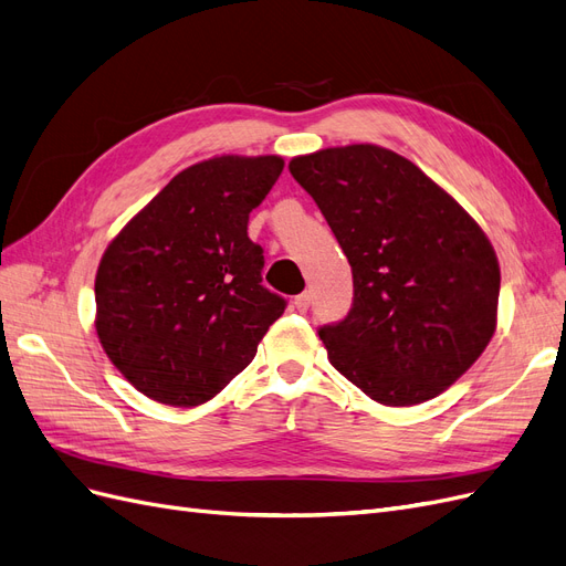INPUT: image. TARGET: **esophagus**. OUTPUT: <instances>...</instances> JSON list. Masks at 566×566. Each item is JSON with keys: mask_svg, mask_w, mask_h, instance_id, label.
<instances>
[{"mask_svg": "<svg viewBox=\"0 0 566 566\" xmlns=\"http://www.w3.org/2000/svg\"><path fill=\"white\" fill-rule=\"evenodd\" d=\"M310 302H312V295L310 293H302V295H297L293 300V306H295L297 312H306V310H310Z\"/></svg>", "mask_w": 566, "mask_h": 566, "instance_id": "1", "label": "esophagus"}]
</instances>
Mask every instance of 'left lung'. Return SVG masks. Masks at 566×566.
Returning <instances> with one entry per match:
<instances>
[{
  "mask_svg": "<svg viewBox=\"0 0 566 566\" xmlns=\"http://www.w3.org/2000/svg\"><path fill=\"white\" fill-rule=\"evenodd\" d=\"M354 276L345 321L318 331L331 364L373 401L449 389L491 342L501 266L482 227L418 165L375 144L290 160Z\"/></svg>",
  "mask_w": 566,
  "mask_h": 566,
  "instance_id": "8db88e82",
  "label": "left lung"
}]
</instances>
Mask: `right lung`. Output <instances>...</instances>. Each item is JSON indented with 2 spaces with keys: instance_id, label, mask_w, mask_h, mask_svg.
Returning a JSON list of instances; mask_svg holds the SVG:
<instances>
[{
  "instance_id": "right-lung-1",
  "label": "right lung",
  "mask_w": 566,
  "mask_h": 566,
  "mask_svg": "<svg viewBox=\"0 0 566 566\" xmlns=\"http://www.w3.org/2000/svg\"><path fill=\"white\" fill-rule=\"evenodd\" d=\"M281 156H214L169 181L108 243L96 271V335L148 399L193 408L248 368L285 300L262 285L250 212Z\"/></svg>"
}]
</instances>
